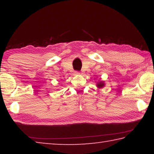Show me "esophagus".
<instances>
[{"instance_id":"34e87169","label":"esophagus","mask_w":154,"mask_h":154,"mask_svg":"<svg viewBox=\"0 0 154 154\" xmlns=\"http://www.w3.org/2000/svg\"><path fill=\"white\" fill-rule=\"evenodd\" d=\"M75 75H80V72L79 71H75Z\"/></svg>"}]
</instances>
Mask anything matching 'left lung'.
<instances>
[{
    "mask_svg": "<svg viewBox=\"0 0 154 154\" xmlns=\"http://www.w3.org/2000/svg\"><path fill=\"white\" fill-rule=\"evenodd\" d=\"M105 83H104V82H103V81H101V82L97 83V85H96V86H97L98 88H103L104 86H105Z\"/></svg>",
    "mask_w": 154,
    "mask_h": 154,
    "instance_id": "left-lung-1",
    "label": "left lung"
}]
</instances>
